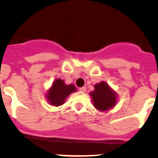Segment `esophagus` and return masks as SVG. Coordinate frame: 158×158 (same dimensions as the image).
<instances>
[{"label": "esophagus", "mask_w": 158, "mask_h": 158, "mask_svg": "<svg viewBox=\"0 0 158 158\" xmlns=\"http://www.w3.org/2000/svg\"><path fill=\"white\" fill-rule=\"evenodd\" d=\"M79 90L82 92H85V91H86V88H85V87H82V88L79 89Z\"/></svg>", "instance_id": "1"}]
</instances>
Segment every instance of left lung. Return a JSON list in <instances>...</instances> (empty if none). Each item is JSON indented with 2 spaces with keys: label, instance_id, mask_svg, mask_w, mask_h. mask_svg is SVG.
I'll list each match as a JSON object with an SVG mask.
<instances>
[{
  "label": "left lung",
  "instance_id": "left-lung-1",
  "mask_svg": "<svg viewBox=\"0 0 158 158\" xmlns=\"http://www.w3.org/2000/svg\"><path fill=\"white\" fill-rule=\"evenodd\" d=\"M94 107L99 111H108L118 103L115 91L105 81L94 85V90L89 92Z\"/></svg>",
  "mask_w": 158,
  "mask_h": 158
}]
</instances>
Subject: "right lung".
I'll list each match as a JSON object with an SVG mask.
<instances>
[{"label": "right lung", "mask_w": 158, "mask_h": 158, "mask_svg": "<svg viewBox=\"0 0 158 158\" xmlns=\"http://www.w3.org/2000/svg\"><path fill=\"white\" fill-rule=\"evenodd\" d=\"M76 87L73 84L65 83L64 80L61 79H56L52 85L45 94L47 101L52 106H62L67 99L68 96L73 92H76Z\"/></svg>", "instance_id": "add662e5"}]
</instances>
